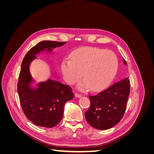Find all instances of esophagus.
Masks as SVG:
<instances>
[{
    "instance_id": "esophagus-1",
    "label": "esophagus",
    "mask_w": 154,
    "mask_h": 154,
    "mask_svg": "<svg viewBox=\"0 0 154 154\" xmlns=\"http://www.w3.org/2000/svg\"><path fill=\"white\" fill-rule=\"evenodd\" d=\"M74 96H75V97H80L82 96V95H81V94H78V93H77V92H75V93H74Z\"/></svg>"
}]
</instances>
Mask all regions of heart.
I'll return each instance as SVG.
<instances>
[{
  "label": "heart",
  "mask_w": 154,
  "mask_h": 154,
  "mask_svg": "<svg viewBox=\"0 0 154 154\" xmlns=\"http://www.w3.org/2000/svg\"><path fill=\"white\" fill-rule=\"evenodd\" d=\"M118 68V59L112 51L86 47L74 51L70 59L61 64L63 78L69 84L84 77L78 83V88L87 91L103 89L112 81Z\"/></svg>",
  "instance_id": "heart-1"
}]
</instances>
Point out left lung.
I'll return each mask as SVG.
<instances>
[{
  "label": "left lung",
  "mask_w": 154,
  "mask_h": 154,
  "mask_svg": "<svg viewBox=\"0 0 154 154\" xmlns=\"http://www.w3.org/2000/svg\"><path fill=\"white\" fill-rule=\"evenodd\" d=\"M123 61L127 66L124 59ZM129 93L127 77L96 95L90 96V108L85 113L88 123L98 130L109 129L118 124L125 114Z\"/></svg>",
  "instance_id": "left-lung-1"
}]
</instances>
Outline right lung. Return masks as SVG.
<instances>
[{
	"label": "right lung",
	"mask_w": 154,
	"mask_h": 154,
	"mask_svg": "<svg viewBox=\"0 0 154 154\" xmlns=\"http://www.w3.org/2000/svg\"><path fill=\"white\" fill-rule=\"evenodd\" d=\"M66 42L44 40L32 47L23 59L18 78L17 91L23 112L31 122L40 127L52 128L61 121L67 101L73 98L69 85L49 78L34 84L29 67L40 53H51L53 49Z\"/></svg>",
	"instance_id": "obj_1"
}]
</instances>
